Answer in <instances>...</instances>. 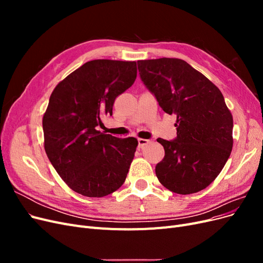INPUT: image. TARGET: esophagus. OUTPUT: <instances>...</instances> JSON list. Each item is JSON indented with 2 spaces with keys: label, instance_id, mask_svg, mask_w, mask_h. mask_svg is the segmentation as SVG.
<instances>
[{
  "label": "esophagus",
  "instance_id": "1",
  "mask_svg": "<svg viewBox=\"0 0 263 263\" xmlns=\"http://www.w3.org/2000/svg\"><path fill=\"white\" fill-rule=\"evenodd\" d=\"M147 144H149V140L144 139V138H138V147L142 148L144 146H146Z\"/></svg>",
  "mask_w": 263,
  "mask_h": 263
}]
</instances>
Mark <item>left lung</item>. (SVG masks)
I'll list each match as a JSON object with an SVG mask.
<instances>
[{"label":"left lung","mask_w":263,"mask_h":263,"mask_svg":"<svg viewBox=\"0 0 263 263\" xmlns=\"http://www.w3.org/2000/svg\"><path fill=\"white\" fill-rule=\"evenodd\" d=\"M137 65L159 105L177 115V137L157 139L164 158L156 165V176L174 193H196L216 179L232 153V113L218 87L184 60H139Z\"/></svg>","instance_id":"left-lung-1"}]
</instances>
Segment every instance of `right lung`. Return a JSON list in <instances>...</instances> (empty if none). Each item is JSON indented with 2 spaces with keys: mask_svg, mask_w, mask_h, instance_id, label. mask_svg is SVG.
<instances>
[{
  "mask_svg": "<svg viewBox=\"0 0 263 263\" xmlns=\"http://www.w3.org/2000/svg\"><path fill=\"white\" fill-rule=\"evenodd\" d=\"M137 77L135 61L85 62L54 87L43 118L45 150L74 192L106 196L123 185L138 145L98 130L119 94Z\"/></svg>",
  "mask_w": 263,
  "mask_h": 263,
  "instance_id": "obj_1",
  "label": "right lung"
}]
</instances>
